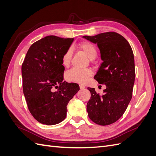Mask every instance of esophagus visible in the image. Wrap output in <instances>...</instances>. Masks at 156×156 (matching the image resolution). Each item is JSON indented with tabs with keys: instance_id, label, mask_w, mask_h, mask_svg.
<instances>
[{
	"instance_id": "esophagus-1",
	"label": "esophagus",
	"mask_w": 156,
	"mask_h": 156,
	"mask_svg": "<svg viewBox=\"0 0 156 156\" xmlns=\"http://www.w3.org/2000/svg\"><path fill=\"white\" fill-rule=\"evenodd\" d=\"M79 87H80V88H81V89H84V88H85V86L83 85V84H80V85H79Z\"/></svg>"
}]
</instances>
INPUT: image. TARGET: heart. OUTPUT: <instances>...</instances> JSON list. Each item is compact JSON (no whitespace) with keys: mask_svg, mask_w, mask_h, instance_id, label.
Listing matches in <instances>:
<instances>
[{"mask_svg":"<svg viewBox=\"0 0 156 156\" xmlns=\"http://www.w3.org/2000/svg\"><path fill=\"white\" fill-rule=\"evenodd\" d=\"M79 50L84 52L88 57L92 60L95 58L98 54V51L96 46L88 41H83L78 45ZM72 51L69 49L63 55L62 57V64L65 68L69 67L72 62ZM92 72L88 68L84 69H72L66 73L65 77L68 81L70 83H75L79 84L86 83L88 79L91 77Z\"/></svg>","mask_w":156,"mask_h":156,"instance_id":"heart-1","label":"heart"}]
</instances>
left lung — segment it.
I'll return each instance as SVG.
<instances>
[{
  "mask_svg": "<svg viewBox=\"0 0 156 156\" xmlns=\"http://www.w3.org/2000/svg\"><path fill=\"white\" fill-rule=\"evenodd\" d=\"M83 37L100 49L103 62L94 78L106 86L102 96L88 88L91 94L87 105L88 116L97 124L109 125L123 115L131 100L135 77L133 51L129 42L115 32Z\"/></svg>",
  "mask_w": 156,
  "mask_h": 156,
  "instance_id": "obj_1",
  "label": "left lung"
}]
</instances>
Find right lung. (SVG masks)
<instances>
[{"label": "right lung", "instance_id": "add662e5", "mask_svg": "<svg viewBox=\"0 0 156 156\" xmlns=\"http://www.w3.org/2000/svg\"><path fill=\"white\" fill-rule=\"evenodd\" d=\"M73 38L48 36L33 44L21 67L23 90L28 108L40 123L55 125L66 117L67 105L79 84L63 81L62 57ZM54 87L58 88L55 92Z\"/></svg>", "mask_w": 156, "mask_h": 156}]
</instances>
